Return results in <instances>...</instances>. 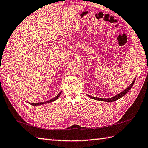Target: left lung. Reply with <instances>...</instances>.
Segmentation results:
<instances>
[{
  "label": "left lung",
  "mask_w": 148,
  "mask_h": 148,
  "mask_svg": "<svg viewBox=\"0 0 148 148\" xmlns=\"http://www.w3.org/2000/svg\"><path fill=\"white\" fill-rule=\"evenodd\" d=\"M136 77L134 79V80L132 81V82L131 83V84L129 85L128 87L125 89L124 90L123 92H122L121 93H118V94H117L116 95H115L114 97H111V98H109V99H102V98H97V97H92V96H90V95H88L89 97H90V98L94 99V100H100V101H104V102H114L116 101V100H118L121 99V97H122L123 96H124L126 93H127L129 90H130V89L132 88V85H134V82H135V80H136Z\"/></svg>",
  "instance_id": "8db88e82"
}]
</instances>
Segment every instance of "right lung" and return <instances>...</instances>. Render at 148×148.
Here are the masks:
<instances>
[{
  "mask_svg": "<svg viewBox=\"0 0 148 148\" xmlns=\"http://www.w3.org/2000/svg\"><path fill=\"white\" fill-rule=\"evenodd\" d=\"M62 93V92H60L58 95L57 96H56L55 97H54V98H53L51 100H48V101H46V102H38V103H30V102H28L29 104H31V105H32V106H40V105H42V104H45V103H51V102H53L54 101H55L56 100L58 99V98L60 97V94Z\"/></svg>",
  "mask_w": 148,
  "mask_h": 148,
  "instance_id": "right-lung-1",
  "label": "right lung"
}]
</instances>
